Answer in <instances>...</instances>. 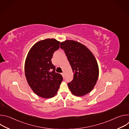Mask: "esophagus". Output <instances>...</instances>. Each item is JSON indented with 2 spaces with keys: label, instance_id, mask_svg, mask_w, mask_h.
Listing matches in <instances>:
<instances>
[{
  "label": "esophagus",
  "instance_id": "1",
  "mask_svg": "<svg viewBox=\"0 0 129 129\" xmlns=\"http://www.w3.org/2000/svg\"><path fill=\"white\" fill-rule=\"evenodd\" d=\"M61 74H62V75L63 77H64V76H65V74H64V73H62Z\"/></svg>",
  "mask_w": 129,
  "mask_h": 129
}]
</instances>
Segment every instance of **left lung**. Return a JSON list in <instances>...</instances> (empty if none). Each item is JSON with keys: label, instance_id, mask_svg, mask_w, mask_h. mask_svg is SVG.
I'll return each mask as SVG.
<instances>
[{"label": "left lung", "instance_id": "8db88e82", "mask_svg": "<svg viewBox=\"0 0 129 129\" xmlns=\"http://www.w3.org/2000/svg\"><path fill=\"white\" fill-rule=\"evenodd\" d=\"M74 73L72 81L68 83L71 93L84 95L93 89L99 77V66L92 54L85 45L73 40H66L60 44Z\"/></svg>", "mask_w": 129, "mask_h": 129}]
</instances>
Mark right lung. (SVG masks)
<instances>
[{
  "label": "right lung",
  "instance_id": "right-lung-1",
  "mask_svg": "<svg viewBox=\"0 0 129 129\" xmlns=\"http://www.w3.org/2000/svg\"><path fill=\"white\" fill-rule=\"evenodd\" d=\"M60 42L47 39L36 43L30 49L25 62V74L29 86L40 97L50 98L57 94L63 77L51 62Z\"/></svg>",
  "mask_w": 129,
  "mask_h": 129
}]
</instances>
